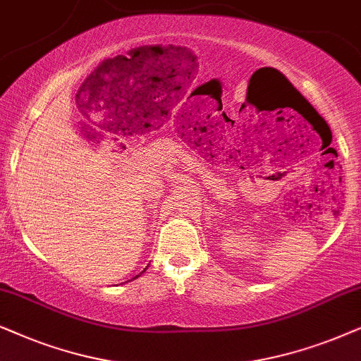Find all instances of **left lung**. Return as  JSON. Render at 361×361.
Listing matches in <instances>:
<instances>
[{"label":"left lung","instance_id":"obj_1","mask_svg":"<svg viewBox=\"0 0 361 361\" xmlns=\"http://www.w3.org/2000/svg\"><path fill=\"white\" fill-rule=\"evenodd\" d=\"M286 82H287V85H289V89L292 90V92H294V95H295V97L297 99H300V100H304V102H307V100H305V97H304V95H302L300 92H299V90H297L295 87H294V85H292L290 82H289V80H286ZM307 104H309V102H307ZM310 105V104H309ZM310 107H312V105H310Z\"/></svg>","mask_w":361,"mask_h":361}]
</instances>
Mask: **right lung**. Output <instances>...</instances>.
<instances>
[{
	"instance_id": "right-lung-1",
	"label": "right lung",
	"mask_w": 361,
	"mask_h": 361,
	"mask_svg": "<svg viewBox=\"0 0 361 361\" xmlns=\"http://www.w3.org/2000/svg\"><path fill=\"white\" fill-rule=\"evenodd\" d=\"M112 62H115V59L110 61V64H112ZM143 272H145V271H143ZM137 277H140V276H135V277H133V279H137Z\"/></svg>"
}]
</instances>
